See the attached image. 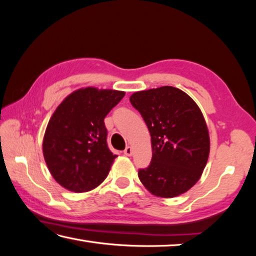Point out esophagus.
Listing matches in <instances>:
<instances>
[{
	"mask_svg": "<svg viewBox=\"0 0 256 256\" xmlns=\"http://www.w3.org/2000/svg\"><path fill=\"white\" fill-rule=\"evenodd\" d=\"M132 152H133V151H132L131 146H126V148H125V150H124V154L128 156V157H130V156H132Z\"/></svg>",
	"mask_w": 256,
	"mask_h": 256,
	"instance_id": "obj_1",
	"label": "esophagus"
}]
</instances>
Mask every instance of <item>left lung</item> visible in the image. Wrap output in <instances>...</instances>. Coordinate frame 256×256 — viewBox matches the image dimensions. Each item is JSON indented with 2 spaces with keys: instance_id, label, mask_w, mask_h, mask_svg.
Instances as JSON below:
<instances>
[{
  "instance_id": "left-lung-1",
  "label": "left lung",
  "mask_w": 256,
  "mask_h": 256,
  "mask_svg": "<svg viewBox=\"0 0 256 256\" xmlns=\"http://www.w3.org/2000/svg\"><path fill=\"white\" fill-rule=\"evenodd\" d=\"M132 106L151 136L152 158L138 178L156 196L175 198L200 180L210 152L209 132L200 108L170 86L134 92Z\"/></svg>"
}]
</instances>
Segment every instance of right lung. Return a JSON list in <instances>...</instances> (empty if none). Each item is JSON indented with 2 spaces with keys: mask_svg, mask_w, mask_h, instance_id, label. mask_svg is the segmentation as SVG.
Here are the masks:
<instances>
[{
  "mask_svg": "<svg viewBox=\"0 0 256 256\" xmlns=\"http://www.w3.org/2000/svg\"><path fill=\"white\" fill-rule=\"evenodd\" d=\"M125 92L88 86L64 99L46 128L42 154L52 176L64 188L81 193L102 184L116 154L107 146L106 115Z\"/></svg>",
  "mask_w": 256,
  "mask_h": 256,
  "instance_id": "add662e5",
  "label": "right lung"
}]
</instances>
